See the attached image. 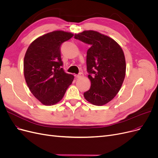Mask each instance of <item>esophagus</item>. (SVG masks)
Segmentation results:
<instances>
[{
    "label": "esophagus",
    "mask_w": 158,
    "mask_h": 158,
    "mask_svg": "<svg viewBox=\"0 0 158 158\" xmlns=\"http://www.w3.org/2000/svg\"><path fill=\"white\" fill-rule=\"evenodd\" d=\"M83 77V73H79L78 75H76V77L78 78V79L81 78V77Z\"/></svg>",
    "instance_id": "esophagus-1"
}]
</instances>
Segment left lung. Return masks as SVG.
<instances>
[{
  "instance_id": "8db88e82",
  "label": "left lung",
  "mask_w": 158,
  "mask_h": 158,
  "mask_svg": "<svg viewBox=\"0 0 158 158\" xmlns=\"http://www.w3.org/2000/svg\"><path fill=\"white\" fill-rule=\"evenodd\" d=\"M75 38L90 44L86 66L91 82L84 93L86 101L97 106L107 104L118 94L126 75V64L120 45L110 37L94 31H84Z\"/></svg>"
}]
</instances>
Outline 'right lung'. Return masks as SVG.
I'll list each match as a JSON object with an SVG mask.
<instances>
[{"label": "right lung", "instance_id": "obj_1", "mask_svg": "<svg viewBox=\"0 0 158 158\" xmlns=\"http://www.w3.org/2000/svg\"><path fill=\"white\" fill-rule=\"evenodd\" d=\"M73 34L55 31L42 35L28 46L23 62L26 83L34 96L44 106H53L63 98L73 81L64 72L60 47Z\"/></svg>", "mask_w": 158, "mask_h": 158}]
</instances>
